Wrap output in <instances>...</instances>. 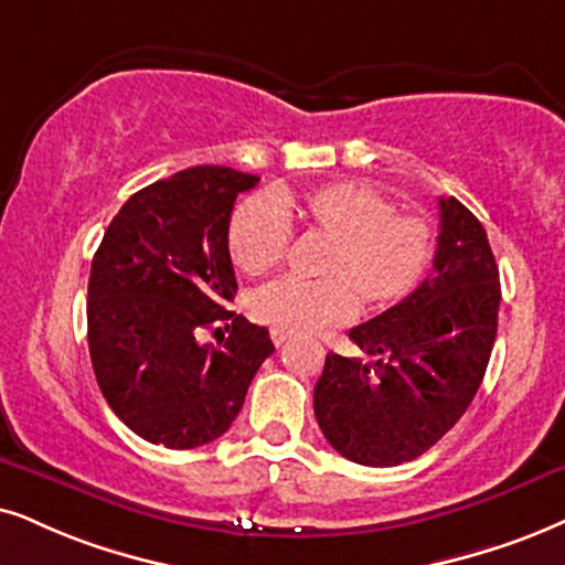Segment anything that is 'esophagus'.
Masks as SVG:
<instances>
[{
    "label": "esophagus",
    "instance_id": "esophagus-1",
    "mask_svg": "<svg viewBox=\"0 0 565 565\" xmlns=\"http://www.w3.org/2000/svg\"><path fill=\"white\" fill-rule=\"evenodd\" d=\"M270 339H274V344H276V347H281L284 341L289 339V333H284V331H270Z\"/></svg>",
    "mask_w": 565,
    "mask_h": 565
}]
</instances>
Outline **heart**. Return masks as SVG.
<instances>
[{"label":"heart","mask_w":565,"mask_h":565,"mask_svg":"<svg viewBox=\"0 0 565 565\" xmlns=\"http://www.w3.org/2000/svg\"><path fill=\"white\" fill-rule=\"evenodd\" d=\"M297 211L312 230L331 237L320 278L281 276L263 284L247 299L263 326L284 333H318L347 323L367 302L404 295L423 270L425 226L398 216L381 192L365 184L339 182L312 192L249 195L234 205L226 226L230 258L242 274L258 276L278 266L289 249V213Z\"/></svg>","instance_id":"b5f03b06"}]
</instances>
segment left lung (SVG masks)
<instances>
[{"label":"left lung","instance_id":"1","mask_svg":"<svg viewBox=\"0 0 565 565\" xmlns=\"http://www.w3.org/2000/svg\"><path fill=\"white\" fill-rule=\"evenodd\" d=\"M433 274L349 331L367 356L328 354L316 385L326 440L365 467H396L435 446L472 404L498 331L495 255L467 205L440 198Z\"/></svg>","mask_w":565,"mask_h":565}]
</instances>
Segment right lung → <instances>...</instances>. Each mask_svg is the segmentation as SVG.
Wrapping results in <instances>:
<instances>
[{"label":"right lung","instance_id":"1","mask_svg":"<svg viewBox=\"0 0 565 565\" xmlns=\"http://www.w3.org/2000/svg\"><path fill=\"white\" fill-rule=\"evenodd\" d=\"M258 177L192 167L127 200L88 278V349L98 388L142 440L198 448L230 430L274 354L268 328L226 310L237 291L226 226ZM216 327V345L196 335Z\"/></svg>","mask_w":565,"mask_h":565}]
</instances>
